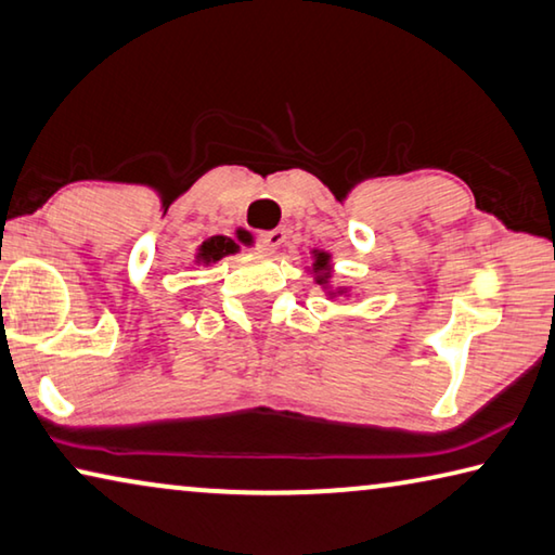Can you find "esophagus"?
<instances>
[{"label": "esophagus", "mask_w": 555, "mask_h": 555, "mask_svg": "<svg viewBox=\"0 0 555 555\" xmlns=\"http://www.w3.org/2000/svg\"><path fill=\"white\" fill-rule=\"evenodd\" d=\"M284 242H286V232L284 230H271V232L259 234V249L263 254H276Z\"/></svg>", "instance_id": "obj_1"}]
</instances>
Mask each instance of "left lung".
<instances>
[{
	"label": "left lung",
	"mask_w": 555,
	"mask_h": 555,
	"mask_svg": "<svg viewBox=\"0 0 555 555\" xmlns=\"http://www.w3.org/2000/svg\"><path fill=\"white\" fill-rule=\"evenodd\" d=\"M306 271H311L313 281L319 284L325 296L336 298V296H350V286H333V254L325 249H311V267H306Z\"/></svg>",
	"instance_id": "left-lung-1"
}]
</instances>
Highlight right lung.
Masks as SVG:
<instances>
[{
    "label": "right lung",
    "mask_w": 555,
    "mask_h": 555,
    "mask_svg": "<svg viewBox=\"0 0 555 555\" xmlns=\"http://www.w3.org/2000/svg\"><path fill=\"white\" fill-rule=\"evenodd\" d=\"M242 246H254V236L246 230H236L234 236H209V240L197 246L195 263L197 267H212V263L222 261L224 257H232V254H240Z\"/></svg>",
    "instance_id": "1"
}]
</instances>
